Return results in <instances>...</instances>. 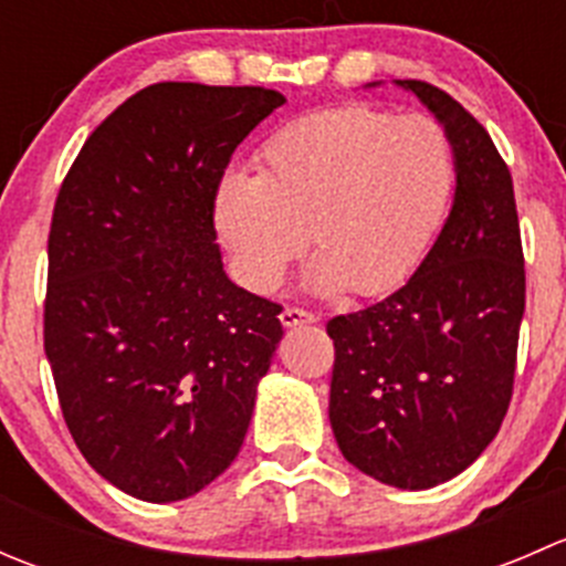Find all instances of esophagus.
Wrapping results in <instances>:
<instances>
[{
  "label": "esophagus",
  "mask_w": 566,
  "mask_h": 566,
  "mask_svg": "<svg viewBox=\"0 0 566 566\" xmlns=\"http://www.w3.org/2000/svg\"><path fill=\"white\" fill-rule=\"evenodd\" d=\"M279 319H282L284 328H293V325L315 323V315H312V312H306V310H298V306H284Z\"/></svg>",
  "instance_id": "34e87169"
}]
</instances>
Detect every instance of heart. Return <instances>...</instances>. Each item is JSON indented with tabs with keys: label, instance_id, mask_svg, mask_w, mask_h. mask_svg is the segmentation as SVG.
<instances>
[{
	"label": "heart",
	"instance_id": "obj_1",
	"mask_svg": "<svg viewBox=\"0 0 566 566\" xmlns=\"http://www.w3.org/2000/svg\"><path fill=\"white\" fill-rule=\"evenodd\" d=\"M256 164V177L227 175L213 202L221 243L256 293L279 287L306 232L315 293H391L430 251L458 180L452 139L436 119L369 104L282 125Z\"/></svg>",
	"mask_w": 566,
	"mask_h": 566
}]
</instances>
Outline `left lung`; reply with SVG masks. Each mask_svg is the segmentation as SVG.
Wrapping results in <instances>:
<instances>
[{"instance_id":"8db88e82","label":"left lung","mask_w":566,"mask_h":566,"mask_svg":"<svg viewBox=\"0 0 566 566\" xmlns=\"http://www.w3.org/2000/svg\"><path fill=\"white\" fill-rule=\"evenodd\" d=\"M397 84L452 139L458 188L413 276L325 325L336 350L328 419L350 465L391 488L427 490L465 471L504 421L526 271L512 175L488 130L443 90Z\"/></svg>"}]
</instances>
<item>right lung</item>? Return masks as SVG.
Wrapping results in <instances>:
<instances>
[{"label":"right lung","mask_w":566,"mask_h":566,"mask_svg":"<svg viewBox=\"0 0 566 566\" xmlns=\"http://www.w3.org/2000/svg\"><path fill=\"white\" fill-rule=\"evenodd\" d=\"M282 104L265 87L153 84L93 130L60 188L45 358L78 452L134 499L199 493L247 438L282 306L230 282L213 202Z\"/></svg>","instance_id":"right-lung-1"}]
</instances>
